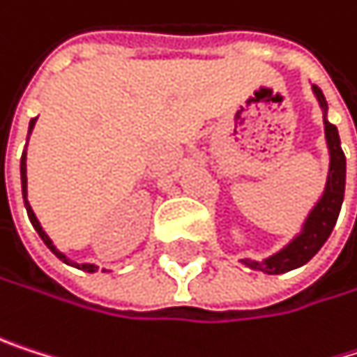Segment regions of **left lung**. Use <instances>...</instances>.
Segmentation results:
<instances>
[{
	"mask_svg": "<svg viewBox=\"0 0 357 357\" xmlns=\"http://www.w3.org/2000/svg\"><path fill=\"white\" fill-rule=\"evenodd\" d=\"M314 93L320 102V106L324 108V133H326V142H328V150H331V169H328V182H326V190L322 195V199L318 201V205L314 207V211L310 213L303 232L291 243L287 245L282 251H278L276 255L264 259V261H247V266H251L253 270H261L266 274H284L289 270H295L303 264H307L320 249L322 245L328 241L341 205H343V195H345V154L341 150V139H339V131L333 123L326 121V100L320 87L314 85Z\"/></svg>",
	"mask_w": 357,
	"mask_h": 357,
	"instance_id": "8db88e82",
	"label": "left lung"
}]
</instances>
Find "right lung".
<instances>
[{
  "label": "right lung",
  "instance_id": "1",
  "mask_svg": "<svg viewBox=\"0 0 357 357\" xmlns=\"http://www.w3.org/2000/svg\"><path fill=\"white\" fill-rule=\"evenodd\" d=\"M35 121L37 119H31V123H29V133H31V129L35 127ZM20 182H22V197H24V207H26V213H29V220H31V224H33V228L37 230V234L41 236V241L47 245V249L58 257V259H62L64 264H70L54 245H52V241H50V236L43 232V228H41V224L37 222V218H35V213H33V209H31V205H29V201H26V148H24V152H22V158H20ZM77 268H81V270H85V272H98V266H93V264H81V266H77Z\"/></svg>",
  "mask_w": 357,
  "mask_h": 357
}]
</instances>
